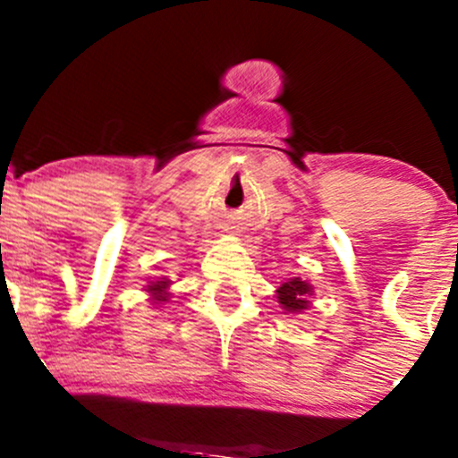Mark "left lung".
I'll list each match as a JSON object with an SVG mask.
<instances>
[{"label":"left lung","mask_w":458,"mask_h":458,"mask_svg":"<svg viewBox=\"0 0 458 458\" xmlns=\"http://www.w3.org/2000/svg\"><path fill=\"white\" fill-rule=\"evenodd\" d=\"M310 295V284L306 280L293 278L289 283H284L278 289V302L284 306L291 313H300V310L309 309V298Z\"/></svg>","instance_id":"left-lung-1"}]
</instances>
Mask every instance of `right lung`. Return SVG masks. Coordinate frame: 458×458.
<instances>
[{
    "label": "right lung",
    "mask_w": 458,
    "mask_h": 458,
    "mask_svg": "<svg viewBox=\"0 0 458 458\" xmlns=\"http://www.w3.org/2000/svg\"><path fill=\"white\" fill-rule=\"evenodd\" d=\"M167 286H169V280H158V283H152L148 284V291L154 295V300H158V302H167Z\"/></svg>",
    "instance_id": "add662e5"
}]
</instances>
